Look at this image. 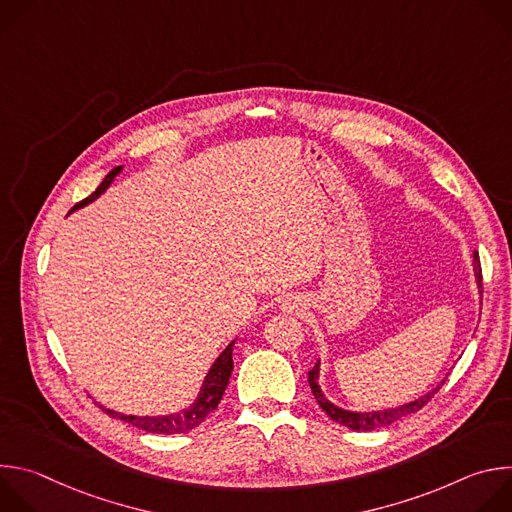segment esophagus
Listing matches in <instances>:
<instances>
[{
    "mask_svg": "<svg viewBox=\"0 0 512 512\" xmlns=\"http://www.w3.org/2000/svg\"><path fill=\"white\" fill-rule=\"evenodd\" d=\"M302 304H300V300H296V298H291L289 302H285V308L287 310H291V312H294V310H298Z\"/></svg>",
    "mask_w": 512,
    "mask_h": 512,
    "instance_id": "obj_1",
    "label": "esophagus"
}]
</instances>
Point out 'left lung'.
<instances>
[{"instance_id": "1", "label": "left lung", "mask_w": 512, "mask_h": 512, "mask_svg": "<svg viewBox=\"0 0 512 512\" xmlns=\"http://www.w3.org/2000/svg\"><path fill=\"white\" fill-rule=\"evenodd\" d=\"M474 271H476V279H478V285L482 287V267H480V261H478V255H474ZM308 381H310V387H312V393L318 401V405L328 413V417L348 429H354V431H371V429H377V427H385V425H391L395 421H399L401 417L409 415V413H415L419 411L423 405H427L431 401V397L442 389V385L433 389L431 393H427L425 397L409 403V405H403L399 409H383V411H375V413H352V411H344L336 405H332L320 391L318 387V362L314 364V369L308 371ZM446 383V381H444Z\"/></svg>"}]
</instances>
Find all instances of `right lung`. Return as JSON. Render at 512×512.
<instances>
[{
  "label": "right lung",
  "mask_w": 512,
  "mask_h": 512,
  "mask_svg": "<svg viewBox=\"0 0 512 512\" xmlns=\"http://www.w3.org/2000/svg\"><path fill=\"white\" fill-rule=\"evenodd\" d=\"M119 172H121V166H117L115 170H111V172L105 176V180L99 184V188H97L91 196H87L85 200H81L77 206H85V204H89L91 200H95V198L111 184V180H113ZM77 206H75V208H77ZM233 344H235V342H231V344L223 350V354L214 360L212 369H210L208 375H206V381H204V387H202V393H200L198 401H196L190 409H186V411H182V413L164 415V417H135V415L115 413V411L105 409V407H101V409H103L109 417H117V419H121V421H127V423H131V425H135V427H139V429H143V431H152V433H186V431L198 427V425L218 407V403H221L223 393H225V389H227V385H229L231 371H233Z\"/></svg>",
  "instance_id": "1"
}]
</instances>
